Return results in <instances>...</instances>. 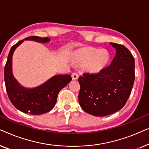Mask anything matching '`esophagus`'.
<instances>
[{"label":"esophagus","mask_w":149,"mask_h":149,"mask_svg":"<svg viewBox=\"0 0 149 149\" xmlns=\"http://www.w3.org/2000/svg\"><path fill=\"white\" fill-rule=\"evenodd\" d=\"M72 79H74V80H76L79 78V75L77 74V72H73L72 74Z\"/></svg>","instance_id":"34e87169"}]
</instances>
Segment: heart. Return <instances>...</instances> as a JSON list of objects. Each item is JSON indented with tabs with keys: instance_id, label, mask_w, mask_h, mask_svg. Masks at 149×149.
I'll list each match as a JSON object with an SVG mask.
<instances>
[{
	"instance_id": "1",
	"label": "heart",
	"mask_w": 149,
	"mask_h": 149,
	"mask_svg": "<svg viewBox=\"0 0 149 149\" xmlns=\"http://www.w3.org/2000/svg\"><path fill=\"white\" fill-rule=\"evenodd\" d=\"M109 56L104 51L98 49H88L83 52L77 60L80 64H86L89 62L88 69L91 72H97L107 62Z\"/></svg>"
}]
</instances>
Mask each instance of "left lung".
<instances>
[{
    "label": "left lung",
    "mask_w": 149,
    "mask_h": 149,
    "mask_svg": "<svg viewBox=\"0 0 149 149\" xmlns=\"http://www.w3.org/2000/svg\"><path fill=\"white\" fill-rule=\"evenodd\" d=\"M116 56L109 66L97 73L79 77V104L86 113L104 117L121 109L127 102L135 79V61L123 45L110 42Z\"/></svg>",
    "instance_id": "8db88e82"
}]
</instances>
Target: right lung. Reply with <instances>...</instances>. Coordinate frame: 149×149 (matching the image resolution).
<instances>
[{
  "label": "right lung",
  "mask_w": 149,
  "mask_h": 149,
  "mask_svg": "<svg viewBox=\"0 0 149 149\" xmlns=\"http://www.w3.org/2000/svg\"><path fill=\"white\" fill-rule=\"evenodd\" d=\"M25 40L38 42H47V37L29 36ZM24 40L14 45L10 50L5 66L4 78L8 97L13 105L19 111L31 115H41L54 109L57 102L58 93L72 80L69 74L56 75L37 87L27 89L19 84L12 72V56L14 51Z\"/></svg>",
  "instance_id": "obj_1"
}]
</instances>
